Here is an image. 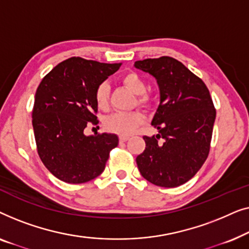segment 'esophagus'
Segmentation results:
<instances>
[{
  "instance_id": "1",
  "label": "esophagus",
  "mask_w": 249,
  "mask_h": 249,
  "mask_svg": "<svg viewBox=\"0 0 249 249\" xmlns=\"http://www.w3.org/2000/svg\"><path fill=\"white\" fill-rule=\"evenodd\" d=\"M128 139H129L128 136H120V137H119V141H120V142H127Z\"/></svg>"
}]
</instances>
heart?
<instances>
[{"label":"heart","instance_id":"obj_1","mask_svg":"<svg viewBox=\"0 0 249 249\" xmlns=\"http://www.w3.org/2000/svg\"><path fill=\"white\" fill-rule=\"evenodd\" d=\"M121 81L130 89L132 93L138 95L137 103L142 107H148L151 104V97L145 93L146 84L142 78L136 72H128L121 77ZM110 87L107 83H102L95 90V101L100 108H105L108 104ZM144 117L141 112H114L107 115L104 120V127L107 131L114 134L128 136L130 135L142 122Z\"/></svg>","mask_w":249,"mask_h":249}]
</instances>
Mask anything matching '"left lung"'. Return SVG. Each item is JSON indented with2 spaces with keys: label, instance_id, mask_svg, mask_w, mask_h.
Segmentation results:
<instances>
[{
  "label": "left lung",
  "instance_id": "8db88e82",
  "mask_svg": "<svg viewBox=\"0 0 249 249\" xmlns=\"http://www.w3.org/2000/svg\"><path fill=\"white\" fill-rule=\"evenodd\" d=\"M155 78L160 104L152 120L159 134L144 136L136 158L141 175L153 185L173 188L193 178L210 153L216 111L204 81L170 56L136 61Z\"/></svg>",
  "mask_w": 249,
  "mask_h": 249
}]
</instances>
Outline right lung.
Segmentation results:
<instances>
[{"label":"right lung","instance_id":"right-lung-1","mask_svg":"<svg viewBox=\"0 0 249 249\" xmlns=\"http://www.w3.org/2000/svg\"><path fill=\"white\" fill-rule=\"evenodd\" d=\"M121 63H101L70 57L54 67L40 81L33 108L37 152L44 165L68 183L90 181L104 171L114 134L86 136L85 128L97 124V86Z\"/></svg>","mask_w":249,"mask_h":249}]
</instances>
